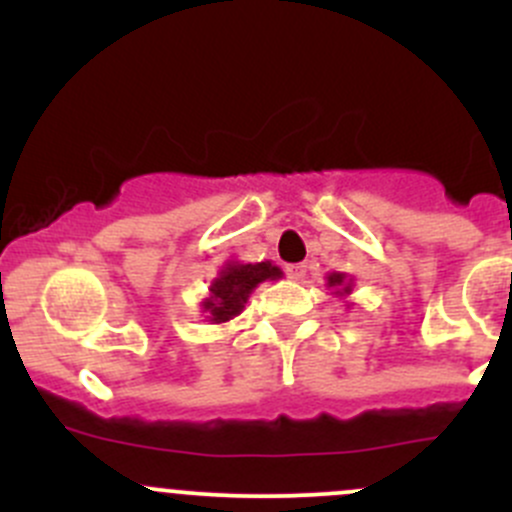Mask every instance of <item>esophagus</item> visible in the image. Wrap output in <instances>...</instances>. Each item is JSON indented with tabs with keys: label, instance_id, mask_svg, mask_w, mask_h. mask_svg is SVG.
Here are the masks:
<instances>
[{
	"label": "esophagus",
	"instance_id": "1",
	"mask_svg": "<svg viewBox=\"0 0 512 512\" xmlns=\"http://www.w3.org/2000/svg\"><path fill=\"white\" fill-rule=\"evenodd\" d=\"M287 275L292 277V280H302V277L307 275V265H287Z\"/></svg>",
	"mask_w": 512,
	"mask_h": 512
}]
</instances>
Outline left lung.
<instances>
[{
  "label": "left lung",
  "mask_w": 512,
  "mask_h": 512,
  "mask_svg": "<svg viewBox=\"0 0 512 512\" xmlns=\"http://www.w3.org/2000/svg\"><path fill=\"white\" fill-rule=\"evenodd\" d=\"M327 285L337 289L339 297H347V294H352V280H347V275H342V272H332V275L327 277Z\"/></svg>",
  "instance_id": "1"
}]
</instances>
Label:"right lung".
Masks as SVG:
<instances>
[{
  "label": "right lung",
  "mask_w": 512,
  "mask_h": 512,
  "mask_svg": "<svg viewBox=\"0 0 512 512\" xmlns=\"http://www.w3.org/2000/svg\"><path fill=\"white\" fill-rule=\"evenodd\" d=\"M282 270L272 262H255V265H240V262H227L218 277L210 285V297L203 302V312L208 314L213 324L230 322L232 317L245 309L247 297L260 282L280 280Z\"/></svg>",
  "instance_id": "obj_1"
}]
</instances>
